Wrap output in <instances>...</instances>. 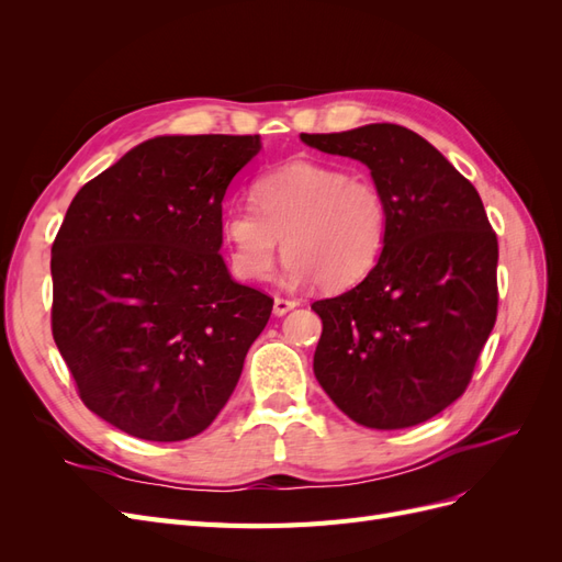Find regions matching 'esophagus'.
I'll use <instances>...</instances> for the list:
<instances>
[{
  "instance_id": "34e87169",
  "label": "esophagus",
  "mask_w": 562,
  "mask_h": 562,
  "mask_svg": "<svg viewBox=\"0 0 562 562\" xmlns=\"http://www.w3.org/2000/svg\"><path fill=\"white\" fill-rule=\"evenodd\" d=\"M297 307L295 300H283V297H274V316H283L291 310Z\"/></svg>"
}]
</instances>
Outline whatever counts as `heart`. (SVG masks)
I'll return each instance as SVG.
<instances>
[{"mask_svg": "<svg viewBox=\"0 0 562 562\" xmlns=\"http://www.w3.org/2000/svg\"><path fill=\"white\" fill-rule=\"evenodd\" d=\"M252 203L223 215V236L236 277L265 281L281 248L293 285L326 291L359 283L378 265L389 229L382 187L328 164L293 161L252 182Z\"/></svg>", "mask_w": 562, "mask_h": 562, "instance_id": "b5f03b06", "label": "heart"}]
</instances>
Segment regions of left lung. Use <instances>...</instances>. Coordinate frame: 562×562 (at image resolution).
Instances as JSON below:
<instances>
[{
    "instance_id": "left-lung-1",
    "label": "left lung",
    "mask_w": 562,
    "mask_h": 562,
    "mask_svg": "<svg viewBox=\"0 0 562 562\" xmlns=\"http://www.w3.org/2000/svg\"><path fill=\"white\" fill-rule=\"evenodd\" d=\"M370 168L389 203L378 265L351 291L318 300L314 375L368 429L415 427L464 394L497 318V234L475 187L398 124L300 133Z\"/></svg>"
}]
</instances>
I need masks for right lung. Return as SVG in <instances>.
<instances>
[{"instance_id": "obj_1", "label": "right lung", "mask_w": 562, "mask_h": 562, "mask_svg": "<svg viewBox=\"0 0 562 562\" xmlns=\"http://www.w3.org/2000/svg\"><path fill=\"white\" fill-rule=\"evenodd\" d=\"M260 135H157L87 182L50 248V328L83 405L143 440L223 411L274 300L232 279L229 182Z\"/></svg>"}]
</instances>
